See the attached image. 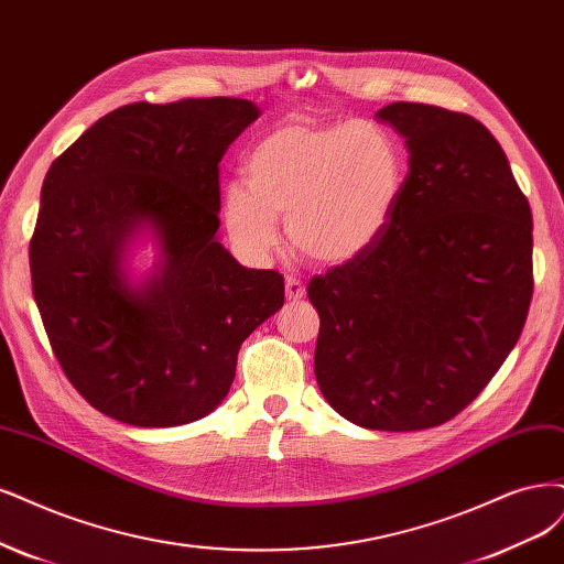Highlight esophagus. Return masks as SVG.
Wrapping results in <instances>:
<instances>
[{
  "instance_id": "esophagus-1",
  "label": "esophagus",
  "mask_w": 564,
  "mask_h": 564,
  "mask_svg": "<svg viewBox=\"0 0 564 564\" xmlns=\"http://www.w3.org/2000/svg\"><path fill=\"white\" fill-rule=\"evenodd\" d=\"M284 289H286V299L291 303H296L305 296V284L296 275H286L284 278Z\"/></svg>"
}]
</instances>
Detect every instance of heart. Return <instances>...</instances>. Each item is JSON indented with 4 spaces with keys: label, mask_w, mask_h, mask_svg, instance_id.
<instances>
[{
    "label": "heart",
    "mask_w": 564,
    "mask_h": 564,
    "mask_svg": "<svg viewBox=\"0 0 564 564\" xmlns=\"http://www.w3.org/2000/svg\"><path fill=\"white\" fill-rule=\"evenodd\" d=\"M403 188L401 149L373 123H286L251 147L245 184L221 196L226 236L242 257L263 261L286 238L310 259L343 265L371 249Z\"/></svg>",
    "instance_id": "b5f03b06"
}]
</instances>
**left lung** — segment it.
Wrapping results in <instances>:
<instances>
[{"label":"left lung","instance_id":"obj_1","mask_svg":"<svg viewBox=\"0 0 564 564\" xmlns=\"http://www.w3.org/2000/svg\"><path fill=\"white\" fill-rule=\"evenodd\" d=\"M408 147L392 219L307 284L315 378L364 430L417 432L464 411L516 347L532 301V212L507 153L467 113L392 102Z\"/></svg>","mask_w":564,"mask_h":564}]
</instances>
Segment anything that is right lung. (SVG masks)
<instances>
[{"instance_id": "right-lung-1", "label": "right lung", "mask_w": 564, "mask_h": 564, "mask_svg": "<svg viewBox=\"0 0 564 564\" xmlns=\"http://www.w3.org/2000/svg\"><path fill=\"white\" fill-rule=\"evenodd\" d=\"M261 109L240 97L134 102L93 123L42 186L32 291L65 376L134 426L209 415L245 338L284 305V278L219 242V161ZM158 261L129 273L133 245Z\"/></svg>"}]
</instances>
